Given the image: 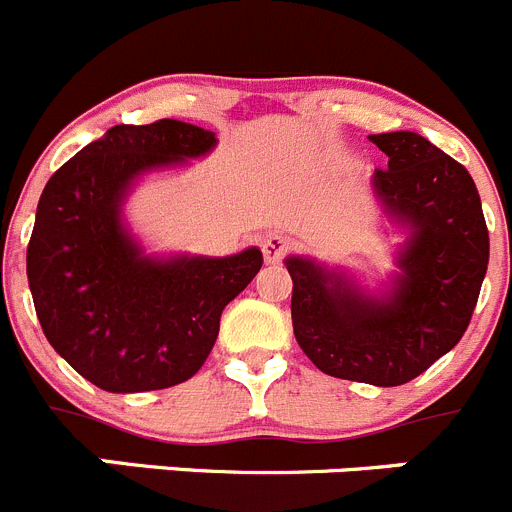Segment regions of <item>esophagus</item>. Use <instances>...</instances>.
I'll use <instances>...</instances> for the list:
<instances>
[{
	"label": "esophagus",
	"mask_w": 512,
	"mask_h": 512,
	"mask_svg": "<svg viewBox=\"0 0 512 512\" xmlns=\"http://www.w3.org/2000/svg\"><path fill=\"white\" fill-rule=\"evenodd\" d=\"M293 250V242L283 234H270L265 242H262V252H265L267 262H280L288 252Z\"/></svg>",
	"instance_id": "obj_1"
}]
</instances>
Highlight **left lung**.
I'll return each instance as SVG.
<instances>
[{
	"mask_svg": "<svg viewBox=\"0 0 512 512\" xmlns=\"http://www.w3.org/2000/svg\"><path fill=\"white\" fill-rule=\"evenodd\" d=\"M371 141L389 156L374 184L386 207L414 227L404 275L386 303L338 275L290 257L293 331L323 374L376 386L417 379L470 326L490 257L480 194L465 166L412 131Z\"/></svg>",
	"mask_w": 512,
	"mask_h": 512,
	"instance_id": "obj_1",
	"label": "left lung"
}]
</instances>
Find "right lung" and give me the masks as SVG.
<instances>
[{"mask_svg": "<svg viewBox=\"0 0 512 512\" xmlns=\"http://www.w3.org/2000/svg\"><path fill=\"white\" fill-rule=\"evenodd\" d=\"M214 133L161 118L113 126L47 181L27 245V278L50 346L103 391L169 389L207 361L229 300L262 267L234 257L138 255L118 207L141 171L207 154Z\"/></svg>", "mask_w": 512, "mask_h": 512, "instance_id": "obj_1", "label": "right lung"}]
</instances>
